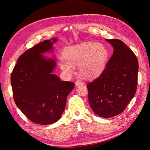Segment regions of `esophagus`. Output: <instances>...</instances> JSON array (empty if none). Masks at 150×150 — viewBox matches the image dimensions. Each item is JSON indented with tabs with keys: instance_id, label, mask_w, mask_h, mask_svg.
I'll list each match as a JSON object with an SVG mask.
<instances>
[{
	"instance_id": "34e87169",
	"label": "esophagus",
	"mask_w": 150,
	"mask_h": 150,
	"mask_svg": "<svg viewBox=\"0 0 150 150\" xmlns=\"http://www.w3.org/2000/svg\"><path fill=\"white\" fill-rule=\"evenodd\" d=\"M75 84H76V87H78V86H83L84 84V82H83L82 81L78 80V81H76Z\"/></svg>"
}]
</instances>
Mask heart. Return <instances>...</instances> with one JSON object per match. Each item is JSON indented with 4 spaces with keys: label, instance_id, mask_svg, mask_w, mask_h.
I'll return each instance as SVG.
<instances>
[{
    "label": "heart",
    "instance_id": "obj_1",
    "mask_svg": "<svg viewBox=\"0 0 150 150\" xmlns=\"http://www.w3.org/2000/svg\"><path fill=\"white\" fill-rule=\"evenodd\" d=\"M65 59L60 60L61 69L68 74L74 72L75 66H79L80 73L88 78L100 75L105 67L108 51L101 43L87 42L66 50Z\"/></svg>",
    "mask_w": 150,
    "mask_h": 150
}]
</instances>
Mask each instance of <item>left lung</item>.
Instances as JSON below:
<instances>
[{
    "label": "left lung",
    "mask_w": 150,
    "mask_h": 150,
    "mask_svg": "<svg viewBox=\"0 0 150 150\" xmlns=\"http://www.w3.org/2000/svg\"><path fill=\"white\" fill-rule=\"evenodd\" d=\"M114 49L102 74L87 85L89 105L95 114L111 117L125 110L136 93L138 62L119 39H107Z\"/></svg>",
    "instance_id": "1"
}]
</instances>
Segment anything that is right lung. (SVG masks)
I'll use <instances>...</instances> for the list:
<instances>
[{"label":"right lung","mask_w":150,"mask_h":150,"mask_svg":"<svg viewBox=\"0 0 150 150\" xmlns=\"http://www.w3.org/2000/svg\"><path fill=\"white\" fill-rule=\"evenodd\" d=\"M56 42L57 38H51L27 50L18 59L11 74L17 106L36 124L51 125L59 120L68 94L75 85L69 81H62L54 74L56 59L44 56L53 52L52 46Z\"/></svg>","instance_id":"1"}]
</instances>
